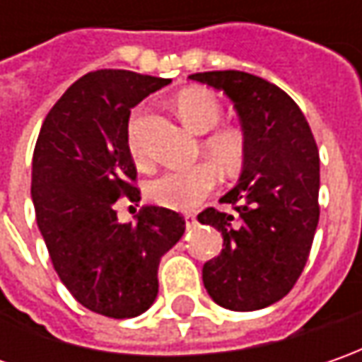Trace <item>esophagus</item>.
Listing matches in <instances>:
<instances>
[{
  "instance_id": "esophagus-1",
  "label": "esophagus",
  "mask_w": 362,
  "mask_h": 362,
  "mask_svg": "<svg viewBox=\"0 0 362 362\" xmlns=\"http://www.w3.org/2000/svg\"><path fill=\"white\" fill-rule=\"evenodd\" d=\"M185 226H187V230H193V228L197 226V217H195V216H185Z\"/></svg>"
}]
</instances>
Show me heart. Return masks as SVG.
<instances>
[{"mask_svg":"<svg viewBox=\"0 0 362 362\" xmlns=\"http://www.w3.org/2000/svg\"><path fill=\"white\" fill-rule=\"evenodd\" d=\"M179 117L197 134L214 130L223 117L221 105L211 92L191 88L175 98ZM127 145L134 163L145 165L146 153L141 141V110H134L127 127ZM203 151L221 169L231 171L243 159V139L235 131L219 129L203 139ZM217 173L207 163H199L187 169H173L153 179L146 187V195L153 203L173 211H191L216 189Z\"/></svg>","mask_w":362,"mask_h":362,"instance_id":"1","label":"heart"}]
</instances>
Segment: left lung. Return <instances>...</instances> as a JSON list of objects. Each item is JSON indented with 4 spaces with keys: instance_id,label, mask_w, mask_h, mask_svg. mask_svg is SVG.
Returning a JSON list of instances; mask_svg holds the SVG:
<instances>
[{
    "instance_id": "left-lung-1",
    "label": "left lung",
    "mask_w": 362,
    "mask_h": 362,
    "mask_svg": "<svg viewBox=\"0 0 362 362\" xmlns=\"http://www.w3.org/2000/svg\"><path fill=\"white\" fill-rule=\"evenodd\" d=\"M189 78L223 92L243 129L242 175L221 197L235 214L197 216L223 238L203 286L223 308L259 310L284 298L306 266L320 216L318 146L298 105L268 80L240 70Z\"/></svg>"
}]
</instances>
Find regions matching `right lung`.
<instances>
[{"instance_id":"add662e5","label":"right lung","mask_w":362,"mask_h":362,"mask_svg":"<svg viewBox=\"0 0 362 362\" xmlns=\"http://www.w3.org/2000/svg\"><path fill=\"white\" fill-rule=\"evenodd\" d=\"M167 78L96 70L52 106L32 160L35 221L70 294L108 318L139 316L157 298L160 257L185 233L173 209L145 205L120 223V197L141 202L127 145L131 108Z\"/></svg>"}]
</instances>
